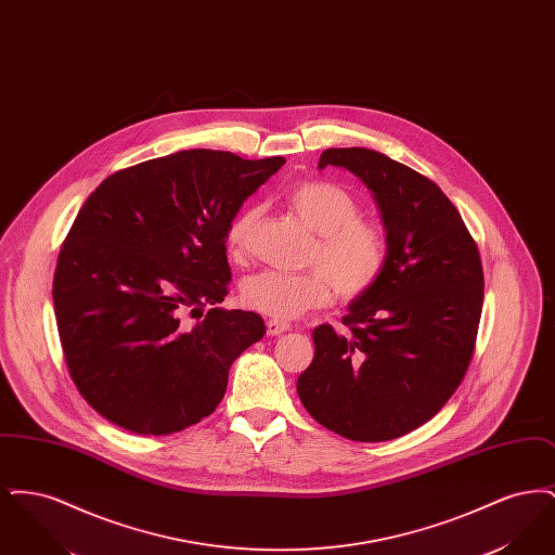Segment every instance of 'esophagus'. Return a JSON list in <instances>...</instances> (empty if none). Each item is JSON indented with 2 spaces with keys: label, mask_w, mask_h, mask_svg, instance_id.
Listing matches in <instances>:
<instances>
[{
  "label": "esophagus",
  "mask_w": 555,
  "mask_h": 555,
  "mask_svg": "<svg viewBox=\"0 0 555 555\" xmlns=\"http://www.w3.org/2000/svg\"><path fill=\"white\" fill-rule=\"evenodd\" d=\"M266 331H268V335H272V337H276V335H283L285 331H289V324L287 322H281V320H268L266 322Z\"/></svg>",
  "instance_id": "esophagus-1"
}]
</instances>
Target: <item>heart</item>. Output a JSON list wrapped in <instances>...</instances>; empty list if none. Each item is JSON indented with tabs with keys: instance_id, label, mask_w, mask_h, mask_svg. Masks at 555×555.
I'll return each instance as SVG.
<instances>
[{
	"instance_id": "obj_1",
	"label": "heart",
	"mask_w": 555,
	"mask_h": 555,
	"mask_svg": "<svg viewBox=\"0 0 555 555\" xmlns=\"http://www.w3.org/2000/svg\"><path fill=\"white\" fill-rule=\"evenodd\" d=\"M291 211L317 235L308 254L306 272L262 270L241 283V301L249 310L287 322L322 308L333 289L353 301L376 287L389 262V238L376 224L360 218L358 199L344 186L310 181L293 186L287 195ZM262 210L251 206L238 211L224 233V245L233 260L243 262L251 254L256 227Z\"/></svg>"
}]
</instances>
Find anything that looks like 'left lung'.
Listing matches in <instances>:
<instances>
[{
	"label": "left lung",
	"mask_w": 555,
	"mask_h": 555,
	"mask_svg": "<svg viewBox=\"0 0 555 555\" xmlns=\"http://www.w3.org/2000/svg\"><path fill=\"white\" fill-rule=\"evenodd\" d=\"M369 186L389 238L374 289L353 299L347 333L320 324L314 360L297 378L310 416L351 441L397 439L428 423L460 387L482 312L475 238L448 195L416 170L366 147H331Z\"/></svg>",
	"instance_id": "8db88e82"
}]
</instances>
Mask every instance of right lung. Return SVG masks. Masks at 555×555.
I'll use <instances>...</instances> for the list:
<instances>
[{"instance_id": "1", "label": "right lung", "mask_w": 555, "mask_h": 555, "mask_svg": "<svg viewBox=\"0 0 555 555\" xmlns=\"http://www.w3.org/2000/svg\"><path fill=\"white\" fill-rule=\"evenodd\" d=\"M283 164L186 150L118 170L87 197L60 247L53 306L70 378L109 423L137 435L199 423L264 337L256 312L218 308L224 233Z\"/></svg>"}]
</instances>
